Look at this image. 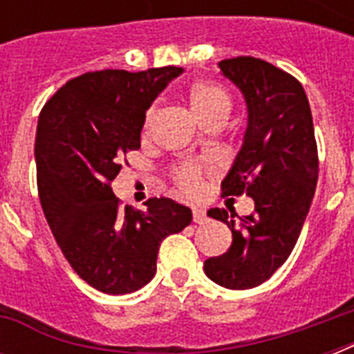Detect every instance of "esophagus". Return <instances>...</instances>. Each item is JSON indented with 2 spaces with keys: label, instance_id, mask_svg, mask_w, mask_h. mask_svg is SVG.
<instances>
[{
  "label": "esophagus",
  "instance_id": "obj_1",
  "mask_svg": "<svg viewBox=\"0 0 354 354\" xmlns=\"http://www.w3.org/2000/svg\"><path fill=\"white\" fill-rule=\"evenodd\" d=\"M193 221L196 224H202L205 221V211L200 209V207H193Z\"/></svg>",
  "mask_w": 354,
  "mask_h": 354
}]
</instances>
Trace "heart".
<instances>
[{
    "instance_id": "b5f03b06",
    "label": "heart",
    "mask_w": 354,
    "mask_h": 354,
    "mask_svg": "<svg viewBox=\"0 0 354 354\" xmlns=\"http://www.w3.org/2000/svg\"><path fill=\"white\" fill-rule=\"evenodd\" d=\"M187 102L191 112L198 122H204L216 115H226L230 113L232 101L224 88L209 80H196L187 88ZM154 115V108H150L145 115V128L150 124V119ZM202 172L204 167L196 161H185L182 165L174 169V180L178 187L185 194H196L202 187Z\"/></svg>"
}]
</instances>
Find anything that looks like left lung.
<instances>
[{"mask_svg":"<svg viewBox=\"0 0 354 354\" xmlns=\"http://www.w3.org/2000/svg\"><path fill=\"white\" fill-rule=\"evenodd\" d=\"M218 68L241 90L248 112L222 191L252 196L255 211L239 222L232 209L207 211L227 224L233 242L205 261L204 272L216 285L246 290L270 279L296 246L318 182V149L308 99L292 75L253 57L227 58Z\"/></svg>","mask_w":354,"mask_h":354,"instance_id":"1","label":"left lung"}]
</instances>
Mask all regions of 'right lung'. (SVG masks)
Wrapping results in <instances>:
<instances>
[{
  "label": "right lung",
  "instance_id": "right-lung-1",
  "mask_svg": "<svg viewBox=\"0 0 354 354\" xmlns=\"http://www.w3.org/2000/svg\"><path fill=\"white\" fill-rule=\"evenodd\" d=\"M183 68L104 69L69 80L47 101L35 141L38 194L71 268L90 286L121 296L156 274L161 241L193 221L185 205L150 198L121 207L110 183L121 158L141 147L145 113Z\"/></svg>",
  "mask_w": 354,
  "mask_h": 354
}]
</instances>
